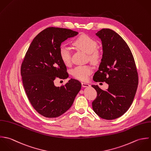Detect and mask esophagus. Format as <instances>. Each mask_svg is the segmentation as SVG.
I'll return each instance as SVG.
<instances>
[{
  "label": "esophagus",
  "instance_id": "1",
  "mask_svg": "<svg viewBox=\"0 0 151 151\" xmlns=\"http://www.w3.org/2000/svg\"><path fill=\"white\" fill-rule=\"evenodd\" d=\"M82 86L83 88H86V87H90L91 85L89 83H85V82H82Z\"/></svg>",
  "mask_w": 151,
  "mask_h": 151
}]
</instances>
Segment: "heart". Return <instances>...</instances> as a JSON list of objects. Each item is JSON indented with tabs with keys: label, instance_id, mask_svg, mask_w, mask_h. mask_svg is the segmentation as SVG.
Listing matches in <instances>:
<instances>
[{
	"label": "heart",
	"instance_id": "1",
	"mask_svg": "<svg viewBox=\"0 0 151 151\" xmlns=\"http://www.w3.org/2000/svg\"><path fill=\"white\" fill-rule=\"evenodd\" d=\"M72 44L78 49L88 54L89 60L97 62L100 57L99 52L96 50L97 42L96 40L86 34H82L78 37ZM60 59L65 65H69L71 62V52L70 50L65 45H61L59 50ZM93 71L91 66L89 65L78 66L72 70L73 76L81 81H86Z\"/></svg>",
	"mask_w": 151,
	"mask_h": 151
}]
</instances>
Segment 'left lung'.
Masks as SVG:
<instances>
[{"instance_id": "obj_1", "label": "left lung", "mask_w": 151, "mask_h": 151, "mask_svg": "<svg viewBox=\"0 0 151 151\" xmlns=\"http://www.w3.org/2000/svg\"><path fill=\"white\" fill-rule=\"evenodd\" d=\"M96 34L101 40L103 53L93 79L105 82L109 88L104 91L91 85L97 91L92 107L100 117L114 120L122 116L134 100L138 85L137 69L130 48L119 34L109 29Z\"/></svg>"}]
</instances>
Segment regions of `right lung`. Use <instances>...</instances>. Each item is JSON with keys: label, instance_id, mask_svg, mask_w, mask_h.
Listing matches in <instances>:
<instances>
[{"label": "right lung", "instance_id": "add662e5", "mask_svg": "<svg viewBox=\"0 0 151 151\" xmlns=\"http://www.w3.org/2000/svg\"><path fill=\"white\" fill-rule=\"evenodd\" d=\"M78 34L70 29L48 27L32 40L21 66L24 90L33 108L47 118L60 116L72 106L81 89V83L70 79L56 87L54 81L68 78L66 66L60 59L61 43Z\"/></svg>", "mask_w": 151, "mask_h": 151}]
</instances>
